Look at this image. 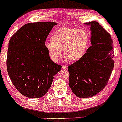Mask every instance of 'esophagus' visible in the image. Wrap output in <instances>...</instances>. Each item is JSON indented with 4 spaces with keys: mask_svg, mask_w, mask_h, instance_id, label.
Listing matches in <instances>:
<instances>
[{
    "mask_svg": "<svg viewBox=\"0 0 122 122\" xmlns=\"http://www.w3.org/2000/svg\"><path fill=\"white\" fill-rule=\"evenodd\" d=\"M62 69L64 70H66L67 69H68V66H62Z\"/></svg>",
    "mask_w": 122,
    "mask_h": 122,
    "instance_id": "1",
    "label": "esophagus"
}]
</instances>
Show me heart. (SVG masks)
I'll use <instances>...</instances> for the list:
<instances>
[{
	"label": "heart",
	"instance_id": "heart-1",
	"mask_svg": "<svg viewBox=\"0 0 122 122\" xmlns=\"http://www.w3.org/2000/svg\"><path fill=\"white\" fill-rule=\"evenodd\" d=\"M88 42L89 37L84 30L62 27L54 33L52 40L46 41L45 46L54 62L59 61L62 50L66 54L64 61L70 59L72 61H77L84 56Z\"/></svg>",
	"mask_w": 122,
	"mask_h": 122
}]
</instances>
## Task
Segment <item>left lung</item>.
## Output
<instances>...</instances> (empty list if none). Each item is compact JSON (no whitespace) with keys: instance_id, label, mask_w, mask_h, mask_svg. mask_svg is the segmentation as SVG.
Instances as JSON below:
<instances>
[{"instance_id":"obj_1","label":"left lung","mask_w":122,"mask_h":122,"mask_svg":"<svg viewBox=\"0 0 122 122\" xmlns=\"http://www.w3.org/2000/svg\"><path fill=\"white\" fill-rule=\"evenodd\" d=\"M91 31V46L84 56L68 66L69 85L80 98L93 97L101 91L113 69V42L110 33L97 21L84 23Z\"/></svg>"}]
</instances>
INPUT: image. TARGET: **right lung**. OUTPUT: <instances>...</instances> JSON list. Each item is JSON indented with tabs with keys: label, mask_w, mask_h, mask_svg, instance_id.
Wrapping results in <instances>:
<instances>
[{
	"label": "right lung",
	"mask_w": 122,
	"mask_h": 122,
	"mask_svg": "<svg viewBox=\"0 0 122 122\" xmlns=\"http://www.w3.org/2000/svg\"><path fill=\"white\" fill-rule=\"evenodd\" d=\"M56 22L25 25L10 38L7 57V71L15 87L27 97L45 95L61 66L51 60L45 43Z\"/></svg>",
	"instance_id": "right-lung-1"
}]
</instances>
